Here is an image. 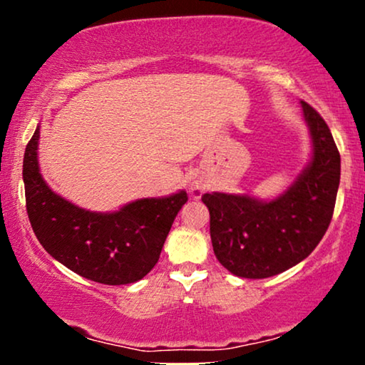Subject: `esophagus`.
Instances as JSON below:
<instances>
[{
  "mask_svg": "<svg viewBox=\"0 0 365 365\" xmlns=\"http://www.w3.org/2000/svg\"><path fill=\"white\" fill-rule=\"evenodd\" d=\"M191 194H192V197H196V199H199L204 194V187L201 186V184H192L191 186Z\"/></svg>",
  "mask_w": 365,
  "mask_h": 365,
  "instance_id": "1",
  "label": "esophagus"
}]
</instances>
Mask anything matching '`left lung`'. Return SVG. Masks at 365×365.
<instances>
[{"mask_svg": "<svg viewBox=\"0 0 365 365\" xmlns=\"http://www.w3.org/2000/svg\"><path fill=\"white\" fill-rule=\"evenodd\" d=\"M301 104L312 153L286 191L271 201L251 194L202 196L211 216L214 254L237 277L264 279L287 271L316 249L331 224L341 156L321 114Z\"/></svg>", "mask_w": 365, "mask_h": 365, "instance_id": "1", "label": "left lung"}]
</instances>
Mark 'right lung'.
Here are the masks:
<instances>
[{"label":"right lung","mask_w":365,"mask_h":365,"mask_svg":"<svg viewBox=\"0 0 365 365\" xmlns=\"http://www.w3.org/2000/svg\"><path fill=\"white\" fill-rule=\"evenodd\" d=\"M39 126L23 159L26 211L38 241L63 266L89 281L121 286L138 282L156 266L186 191L144 197L118 211L79 207L48 186L38 163Z\"/></svg>","instance_id":"add662e5"}]
</instances>
